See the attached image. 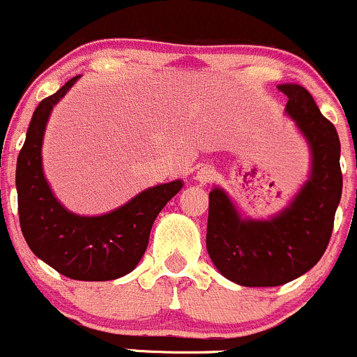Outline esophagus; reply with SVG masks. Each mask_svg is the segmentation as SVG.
Returning a JSON list of instances; mask_svg holds the SVG:
<instances>
[{"mask_svg": "<svg viewBox=\"0 0 357 357\" xmlns=\"http://www.w3.org/2000/svg\"><path fill=\"white\" fill-rule=\"evenodd\" d=\"M215 174H216L215 167H211V165H201L197 171V174H195V179L204 185V183L213 181V179H215Z\"/></svg>", "mask_w": 357, "mask_h": 357, "instance_id": "34e87169", "label": "esophagus"}]
</instances>
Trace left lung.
<instances>
[{"label":"left lung","mask_w":357,"mask_h":357,"mask_svg":"<svg viewBox=\"0 0 357 357\" xmlns=\"http://www.w3.org/2000/svg\"><path fill=\"white\" fill-rule=\"evenodd\" d=\"M287 114L296 119L314 155L308 183L291 208L268 222L241 220L220 188L209 192L206 248L225 278L245 287H276L314 268L331 239L342 197L340 139L303 86L282 84Z\"/></svg>","instance_id":"left-lung-1"}]
</instances>
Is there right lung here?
Returning a JSON list of instances; mask_svg holds the SVG:
<instances>
[{
	"instance_id": "1",
	"label": "right lung",
	"mask_w": 357,
	"mask_h": 357,
	"mask_svg": "<svg viewBox=\"0 0 357 357\" xmlns=\"http://www.w3.org/2000/svg\"><path fill=\"white\" fill-rule=\"evenodd\" d=\"M79 77H72L33 112L17 158L19 222L36 257L72 280L105 282L132 271L144 255L153 222L179 190L181 181L153 186L128 204L102 216L66 211L52 195L42 172V139L52 105Z\"/></svg>"
}]
</instances>
